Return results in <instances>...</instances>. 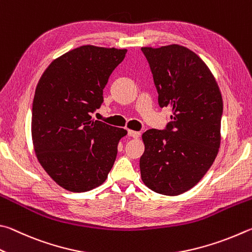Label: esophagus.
<instances>
[{"instance_id": "34e87169", "label": "esophagus", "mask_w": 252, "mask_h": 252, "mask_svg": "<svg viewBox=\"0 0 252 252\" xmlns=\"http://www.w3.org/2000/svg\"><path fill=\"white\" fill-rule=\"evenodd\" d=\"M128 135L130 136V137L136 138V139L140 137V133H139V131H135V130H128Z\"/></svg>"}]
</instances>
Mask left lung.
<instances>
[{
  "label": "left lung",
  "instance_id": "1",
  "mask_svg": "<svg viewBox=\"0 0 252 252\" xmlns=\"http://www.w3.org/2000/svg\"><path fill=\"white\" fill-rule=\"evenodd\" d=\"M153 73L158 104L173 112L164 130L143 134L142 179L155 192L177 196L195 186L213 165L220 146L222 97L204 61L173 44L142 47Z\"/></svg>",
  "mask_w": 252,
  "mask_h": 252
}]
</instances>
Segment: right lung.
<instances>
[{
  "instance_id": "1",
  "label": "right lung",
  "mask_w": 252,
  "mask_h": 252,
  "mask_svg": "<svg viewBox=\"0 0 252 252\" xmlns=\"http://www.w3.org/2000/svg\"><path fill=\"white\" fill-rule=\"evenodd\" d=\"M127 50L84 45L48 65L32 106V139L44 170L66 190L100 186L127 130L92 119L103 103V90Z\"/></svg>"
}]
</instances>
